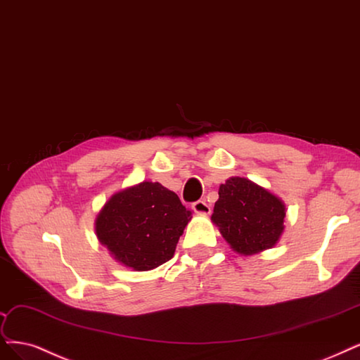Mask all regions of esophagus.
<instances>
[{"label":"esophagus","instance_id":"34e87169","mask_svg":"<svg viewBox=\"0 0 360 360\" xmlns=\"http://www.w3.org/2000/svg\"><path fill=\"white\" fill-rule=\"evenodd\" d=\"M192 208L195 210V213H198V214L207 216V214L212 213V207H210L205 201H196V202H193Z\"/></svg>","mask_w":360,"mask_h":360}]
</instances>
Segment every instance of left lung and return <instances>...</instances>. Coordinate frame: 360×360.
Masks as SVG:
<instances>
[{"label": "left lung", "instance_id": "left-lung-1", "mask_svg": "<svg viewBox=\"0 0 360 360\" xmlns=\"http://www.w3.org/2000/svg\"><path fill=\"white\" fill-rule=\"evenodd\" d=\"M286 207L278 196L244 177L220 184L212 220L231 249L244 256L276 245L284 229Z\"/></svg>", "mask_w": 360, "mask_h": 360}]
</instances>
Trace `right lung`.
<instances>
[{"mask_svg":"<svg viewBox=\"0 0 360 360\" xmlns=\"http://www.w3.org/2000/svg\"><path fill=\"white\" fill-rule=\"evenodd\" d=\"M191 214L174 192L143 181L110 198L96 216L95 231L117 262L150 271L174 256Z\"/></svg>","mask_w":360,"mask_h":360,"instance_id":"1","label":"right lung"}]
</instances>
